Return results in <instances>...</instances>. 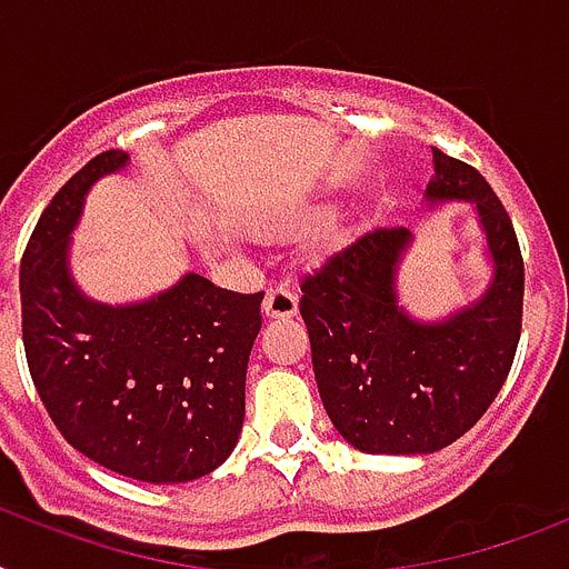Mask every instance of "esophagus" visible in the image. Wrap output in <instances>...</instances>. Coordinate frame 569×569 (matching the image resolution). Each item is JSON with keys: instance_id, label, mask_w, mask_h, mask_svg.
Wrapping results in <instances>:
<instances>
[{"instance_id": "esophagus-1", "label": "esophagus", "mask_w": 569, "mask_h": 569, "mask_svg": "<svg viewBox=\"0 0 569 569\" xmlns=\"http://www.w3.org/2000/svg\"><path fill=\"white\" fill-rule=\"evenodd\" d=\"M262 312L268 319H289L298 312V295L289 283H277L268 289L266 301H262Z\"/></svg>"}]
</instances>
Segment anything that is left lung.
I'll return each mask as SVG.
<instances>
[{"mask_svg":"<svg viewBox=\"0 0 569 569\" xmlns=\"http://www.w3.org/2000/svg\"><path fill=\"white\" fill-rule=\"evenodd\" d=\"M467 200L485 230L490 283L437 321L398 301L407 227L369 230L301 277L312 372L330 422L366 455H431L463 437L502 389L522 321V257L487 180L433 147L425 206Z\"/></svg>","mask_w":569,"mask_h":569,"instance_id":"8db88e82","label":"left lung"}]
</instances>
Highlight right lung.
<instances>
[{"mask_svg": "<svg viewBox=\"0 0 569 569\" xmlns=\"http://www.w3.org/2000/svg\"><path fill=\"white\" fill-rule=\"evenodd\" d=\"M106 150L43 209L20 262L22 346L38 396L76 451L118 476L182 485L230 458L262 292L182 274L136 303L93 301L70 271V236L93 182L123 171Z\"/></svg>", "mask_w": 569, "mask_h": 569, "instance_id": "obj_1", "label": "right lung"}]
</instances>
